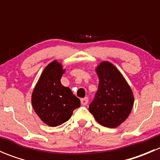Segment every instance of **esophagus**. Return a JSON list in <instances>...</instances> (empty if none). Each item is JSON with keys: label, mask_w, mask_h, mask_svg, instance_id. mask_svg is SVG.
I'll return each instance as SVG.
<instances>
[{"label": "esophagus", "mask_w": 160, "mask_h": 160, "mask_svg": "<svg viewBox=\"0 0 160 160\" xmlns=\"http://www.w3.org/2000/svg\"><path fill=\"white\" fill-rule=\"evenodd\" d=\"M80 102H81L82 105H86V104L88 103V98H82V99L80 100Z\"/></svg>", "instance_id": "1"}]
</instances>
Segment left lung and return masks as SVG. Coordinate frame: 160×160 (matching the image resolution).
Segmentation results:
<instances>
[{
  "instance_id": "left-lung-1",
  "label": "left lung",
  "mask_w": 160,
  "mask_h": 160,
  "mask_svg": "<svg viewBox=\"0 0 160 160\" xmlns=\"http://www.w3.org/2000/svg\"><path fill=\"white\" fill-rule=\"evenodd\" d=\"M96 71L99 85L89 111L101 125L116 128L129 115L133 93L122 73L111 62H102Z\"/></svg>"
}]
</instances>
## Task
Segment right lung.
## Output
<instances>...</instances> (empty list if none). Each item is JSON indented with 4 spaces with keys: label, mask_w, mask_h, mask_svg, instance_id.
<instances>
[{
    "label": "right lung",
    "mask_w": 160,
    "mask_h": 160,
    "mask_svg": "<svg viewBox=\"0 0 160 160\" xmlns=\"http://www.w3.org/2000/svg\"><path fill=\"white\" fill-rule=\"evenodd\" d=\"M65 70L57 61L45 68L34 88L32 104L35 113L46 125L56 127L70 118L72 111L80 106V101L69 88L61 84Z\"/></svg>",
    "instance_id": "1"
}]
</instances>
